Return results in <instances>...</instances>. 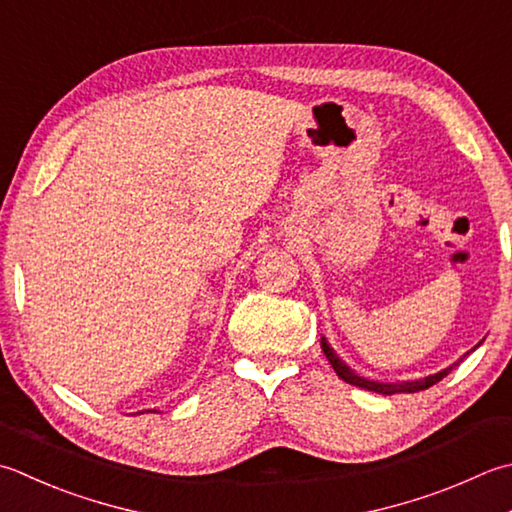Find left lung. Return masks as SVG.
Listing matches in <instances>:
<instances>
[{"label": "left lung", "mask_w": 512, "mask_h": 512, "mask_svg": "<svg viewBox=\"0 0 512 512\" xmlns=\"http://www.w3.org/2000/svg\"><path fill=\"white\" fill-rule=\"evenodd\" d=\"M479 344H482V342H479ZM479 344H477V346H479ZM477 346H475V348H477ZM475 348H473V350H475ZM322 350H324V355L328 357L330 366L335 368V373L339 375V379H344L346 384H353V386H359V388H364V390H373V393H379V395L419 393V390H426V388H430V386H435L437 382H442V379L450 373V370H453L455 366H459V362H464L466 355H470V353H466L464 357H459L455 364H450L448 368L439 370V373H433V375H428V377L408 379V382H377V379H368V377L357 375L355 370L350 368V366L344 362V359L335 353L333 346L328 344L326 337H322Z\"/></svg>", "instance_id": "1"}]
</instances>
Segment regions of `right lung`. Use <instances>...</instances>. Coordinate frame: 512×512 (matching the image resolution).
<instances>
[{
    "label": "right lung",
    "mask_w": 512,
    "mask_h": 512,
    "mask_svg": "<svg viewBox=\"0 0 512 512\" xmlns=\"http://www.w3.org/2000/svg\"><path fill=\"white\" fill-rule=\"evenodd\" d=\"M142 413H150V410H142ZM153 413H157V410H153Z\"/></svg>",
    "instance_id": "obj_1"
}]
</instances>
